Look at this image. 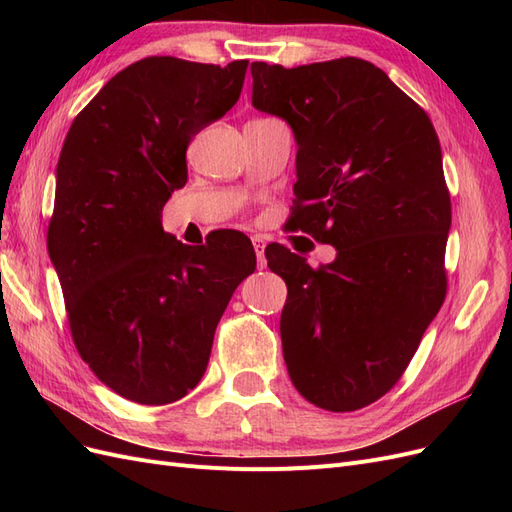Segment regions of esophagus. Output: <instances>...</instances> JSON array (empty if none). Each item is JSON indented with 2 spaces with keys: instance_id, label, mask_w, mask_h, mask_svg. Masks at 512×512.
Listing matches in <instances>:
<instances>
[{
  "instance_id": "1",
  "label": "esophagus",
  "mask_w": 512,
  "mask_h": 512,
  "mask_svg": "<svg viewBox=\"0 0 512 512\" xmlns=\"http://www.w3.org/2000/svg\"><path fill=\"white\" fill-rule=\"evenodd\" d=\"M252 243H254V252H256V258H258V269H265L267 267V258H265V239L262 237H252Z\"/></svg>"
}]
</instances>
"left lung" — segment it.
I'll return each mask as SVG.
<instances>
[{
  "instance_id": "8db88e82",
  "label": "left lung",
  "mask_w": 512,
  "mask_h": 512,
  "mask_svg": "<svg viewBox=\"0 0 512 512\" xmlns=\"http://www.w3.org/2000/svg\"><path fill=\"white\" fill-rule=\"evenodd\" d=\"M252 104L297 138L290 230L337 250L312 269L265 250L288 286L280 318L292 384L329 412L374 404L404 376L446 297L451 228L442 149L429 115L359 57L252 64Z\"/></svg>"
}]
</instances>
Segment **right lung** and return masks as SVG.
Masks as SVG:
<instances>
[{
    "instance_id": "right-lung-1",
    "label": "right lung",
    "mask_w": 512,
    "mask_h": 512,
    "mask_svg": "<svg viewBox=\"0 0 512 512\" xmlns=\"http://www.w3.org/2000/svg\"><path fill=\"white\" fill-rule=\"evenodd\" d=\"M245 70V59L145 57L98 91L61 147L46 243L72 342L136 404L194 389L232 292L256 269L239 230L192 247L162 228L166 200L188 181L190 141L237 104Z\"/></svg>"
}]
</instances>
